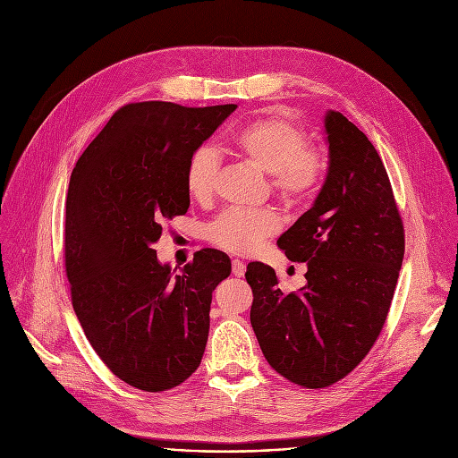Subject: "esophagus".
<instances>
[{"instance_id": "1", "label": "esophagus", "mask_w": 458, "mask_h": 458, "mask_svg": "<svg viewBox=\"0 0 458 458\" xmlns=\"http://www.w3.org/2000/svg\"><path fill=\"white\" fill-rule=\"evenodd\" d=\"M232 275L237 276V278H242L245 275V263L239 261V259H233L232 261Z\"/></svg>"}]
</instances>
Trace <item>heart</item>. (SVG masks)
<instances>
[{
	"label": "heart",
	"instance_id": "heart-1",
	"mask_svg": "<svg viewBox=\"0 0 458 458\" xmlns=\"http://www.w3.org/2000/svg\"><path fill=\"white\" fill-rule=\"evenodd\" d=\"M237 156L273 176L275 195L287 206L304 204L321 183L323 159L318 152L308 150L306 133L282 116L258 118L243 126L233 139ZM219 157L209 147L192 152L185 166V189L197 202L211 199ZM280 230V219L273 211H235L221 213L208 226V239L232 254L256 250L261 242Z\"/></svg>",
	"mask_w": 458,
	"mask_h": 458
}]
</instances>
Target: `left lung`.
I'll list each match as a JSON object with an SVG mask.
<instances>
[{"label":"left lung","instance_id":"obj_1","mask_svg":"<svg viewBox=\"0 0 458 458\" xmlns=\"http://www.w3.org/2000/svg\"><path fill=\"white\" fill-rule=\"evenodd\" d=\"M328 168L311 208L278 247L306 261V285L282 293L273 267L249 263L250 323L275 371L304 388L351 373L386 321L404 256V230L380 156L340 111H327Z\"/></svg>","mask_w":458,"mask_h":458}]
</instances>
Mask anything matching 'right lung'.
Returning <instances> with one entry per match:
<instances>
[{
	"mask_svg": "<svg viewBox=\"0 0 458 458\" xmlns=\"http://www.w3.org/2000/svg\"><path fill=\"white\" fill-rule=\"evenodd\" d=\"M235 107L128 104L72 171L64 226L72 304L96 354L133 388L171 390L200 366L211 293L230 276V258L204 249L176 273L152 247L161 225L189 209V157Z\"/></svg>",
	"mask_w": 458,
	"mask_h": 458,
	"instance_id": "1",
	"label": "right lung"
}]
</instances>
